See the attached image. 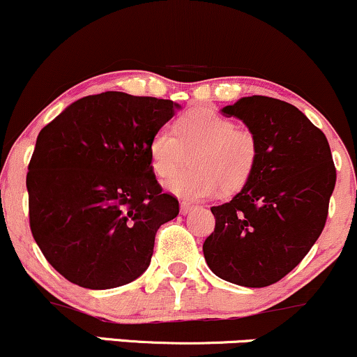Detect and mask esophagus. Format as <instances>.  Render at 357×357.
<instances>
[{
  "label": "esophagus",
  "mask_w": 357,
  "mask_h": 357,
  "mask_svg": "<svg viewBox=\"0 0 357 357\" xmlns=\"http://www.w3.org/2000/svg\"><path fill=\"white\" fill-rule=\"evenodd\" d=\"M192 207H194V206H190L189 202H180V212H182V214H187V212H190Z\"/></svg>",
  "instance_id": "obj_1"
}]
</instances>
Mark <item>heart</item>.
<instances>
[{
    "label": "heart",
    "mask_w": 357,
    "mask_h": 357,
    "mask_svg": "<svg viewBox=\"0 0 357 357\" xmlns=\"http://www.w3.org/2000/svg\"><path fill=\"white\" fill-rule=\"evenodd\" d=\"M170 128L162 126L148 143L151 168L158 177L167 178L182 167L183 151H192L190 168L167 182V189L183 200L212 197L222 192L243 189L253 175L259 157V143L248 128H238L232 119L200 107L183 114Z\"/></svg>",
    "instance_id": "obj_1"
}]
</instances>
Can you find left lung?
I'll return each mask as SVG.
<instances>
[{
	"instance_id": "left-lung-1",
	"label": "left lung",
	"mask_w": 357,
	"mask_h": 357,
	"mask_svg": "<svg viewBox=\"0 0 357 357\" xmlns=\"http://www.w3.org/2000/svg\"><path fill=\"white\" fill-rule=\"evenodd\" d=\"M222 114L256 135L259 157L239 194L211 207L204 241L212 273L241 287L273 285L305 258L327 221L335 167L326 135L302 111L266 96L241 98Z\"/></svg>"
}]
</instances>
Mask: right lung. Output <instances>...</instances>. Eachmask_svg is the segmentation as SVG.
<instances>
[{
	"label": "right lung",
	"mask_w": 357,
	"mask_h": 357,
	"mask_svg": "<svg viewBox=\"0 0 357 357\" xmlns=\"http://www.w3.org/2000/svg\"><path fill=\"white\" fill-rule=\"evenodd\" d=\"M178 104L107 91L72 102L38 133L26 174L30 229L63 278L107 290L145 273L155 234L178 215L148 143Z\"/></svg>",
	"instance_id": "obj_1"
}]
</instances>
